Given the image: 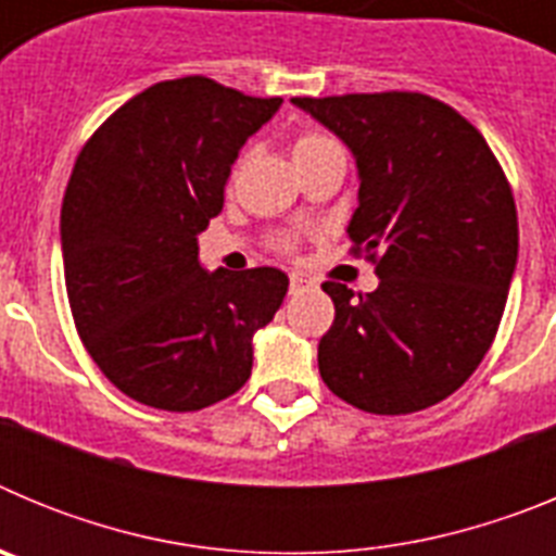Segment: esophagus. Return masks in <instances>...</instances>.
Here are the masks:
<instances>
[{"label": "esophagus", "mask_w": 556, "mask_h": 556, "mask_svg": "<svg viewBox=\"0 0 556 556\" xmlns=\"http://www.w3.org/2000/svg\"><path fill=\"white\" fill-rule=\"evenodd\" d=\"M306 278H303V275H298V273H292L289 275V292L292 294H301L303 289H306Z\"/></svg>", "instance_id": "1"}]
</instances>
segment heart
Instances as JSON below:
<instances>
[{
	"instance_id": "heart-1",
	"label": "heart",
	"mask_w": 556,
	"mask_h": 556,
	"mask_svg": "<svg viewBox=\"0 0 556 556\" xmlns=\"http://www.w3.org/2000/svg\"><path fill=\"white\" fill-rule=\"evenodd\" d=\"M323 144H328L326 136H317V132H303L301 139L294 141L292 152H306V150H314V147H323ZM283 248H289V244H283Z\"/></svg>"
}]
</instances>
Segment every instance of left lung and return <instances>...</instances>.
<instances>
[{"mask_svg":"<svg viewBox=\"0 0 556 556\" xmlns=\"http://www.w3.org/2000/svg\"><path fill=\"white\" fill-rule=\"evenodd\" d=\"M351 150L353 250L376 292L323 283L333 326L317 348L333 395L372 415H409L459 390L493 345L518 264V214L488 141L465 116L412 91L294 97Z\"/></svg>","mask_w":556,"mask_h":556,"instance_id":"left-lung-1","label":"left lung"}]
</instances>
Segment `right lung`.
I'll use <instances>...</instances> for the list:
<instances>
[{"instance_id":"right-lung-1","label":"right lung","mask_w":556,"mask_h":556,"mask_svg":"<svg viewBox=\"0 0 556 556\" xmlns=\"http://www.w3.org/2000/svg\"><path fill=\"white\" fill-rule=\"evenodd\" d=\"M208 77L132 97L88 139L61 208L63 275L83 345L139 404L198 412L242 390L253 337L287 298L275 267L200 264L239 150L281 108Z\"/></svg>"}]
</instances>
